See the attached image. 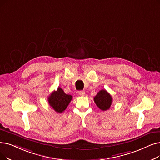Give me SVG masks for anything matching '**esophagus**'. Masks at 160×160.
I'll return each instance as SVG.
<instances>
[{
	"label": "esophagus",
	"instance_id": "1",
	"mask_svg": "<svg viewBox=\"0 0 160 160\" xmlns=\"http://www.w3.org/2000/svg\"><path fill=\"white\" fill-rule=\"evenodd\" d=\"M79 95H81V96H84L85 95V91H84V90H81V91H79Z\"/></svg>",
	"mask_w": 160,
	"mask_h": 160
}]
</instances>
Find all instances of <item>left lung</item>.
Returning <instances> with one entry per match:
<instances>
[{"label":"left lung","mask_w":160,"mask_h":160,"mask_svg":"<svg viewBox=\"0 0 160 160\" xmlns=\"http://www.w3.org/2000/svg\"><path fill=\"white\" fill-rule=\"evenodd\" d=\"M94 102L101 110H107L112 105V98L105 89H101L95 96Z\"/></svg>","instance_id":"obj_1"}]
</instances>
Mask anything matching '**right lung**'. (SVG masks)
<instances>
[{"mask_svg": "<svg viewBox=\"0 0 160 160\" xmlns=\"http://www.w3.org/2000/svg\"><path fill=\"white\" fill-rule=\"evenodd\" d=\"M72 99V96L66 94L63 89L58 87L48 97V102L53 110L58 113L63 112Z\"/></svg>", "mask_w": 160, "mask_h": 160, "instance_id": "add662e5", "label": "right lung"}]
</instances>
